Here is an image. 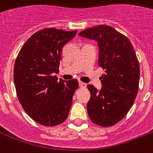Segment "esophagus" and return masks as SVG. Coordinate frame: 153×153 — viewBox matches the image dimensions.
I'll return each instance as SVG.
<instances>
[{
	"label": "esophagus",
	"mask_w": 153,
	"mask_h": 153,
	"mask_svg": "<svg viewBox=\"0 0 153 153\" xmlns=\"http://www.w3.org/2000/svg\"><path fill=\"white\" fill-rule=\"evenodd\" d=\"M79 86L81 87V88H85L86 86V83H83V82H79Z\"/></svg>",
	"instance_id": "esophagus-1"
}]
</instances>
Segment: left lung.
Instances as JSON below:
<instances>
[{"instance_id":"left-lung-1","label":"left lung","mask_w":153,"mask_h":153,"mask_svg":"<svg viewBox=\"0 0 153 153\" xmlns=\"http://www.w3.org/2000/svg\"><path fill=\"white\" fill-rule=\"evenodd\" d=\"M79 35L98 42V65L105 70L100 91L87 85V113L93 123L110 127L126 117L137 94L140 68L135 50L126 36L108 25L90 27Z\"/></svg>"}]
</instances>
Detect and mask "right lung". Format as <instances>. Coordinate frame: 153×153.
<instances>
[{
  "label": "right lung",
  "instance_id": "right-lung-1",
  "mask_svg": "<svg viewBox=\"0 0 153 153\" xmlns=\"http://www.w3.org/2000/svg\"><path fill=\"white\" fill-rule=\"evenodd\" d=\"M67 32L44 28L32 35L20 49L14 65V84L18 100L30 117L44 126H55L67 118L77 79L58 81L62 48L75 36Z\"/></svg>",
  "mask_w": 153,
  "mask_h": 153
}]
</instances>
